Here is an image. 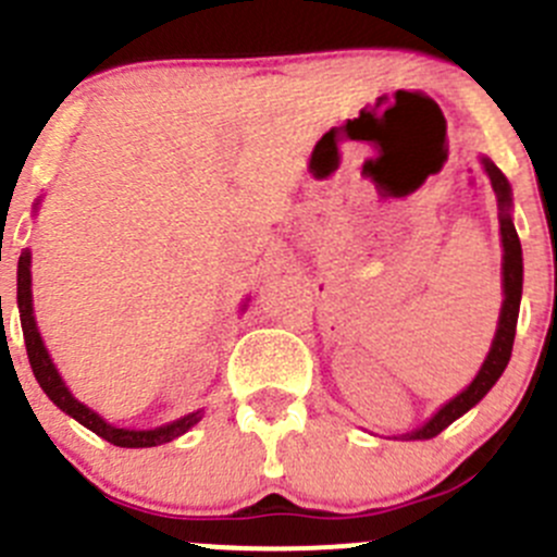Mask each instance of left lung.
<instances>
[{"instance_id": "1", "label": "left lung", "mask_w": 557, "mask_h": 557, "mask_svg": "<svg viewBox=\"0 0 557 557\" xmlns=\"http://www.w3.org/2000/svg\"><path fill=\"white\" fill-rule=\"evenodd\" d=\"M485 164L487 177H491L493 190H496L498 199V223H502V245H504V263H502V274H504V305H502V314H498V329L496 336H493L491 352H487L485 363L480 367L476 377L471 380V385L466 391H460L458 396L450 398L434 418L429 420L420 429L409 431L404 434V440H434L436 434L447 429V425L455 423L460 414L469 412L474 404H480L485 398V393L491 391L493 385L498 383V377L507 369L509 356H512V345H515V329H518V312H520V296H522V247H520V237L515 232L512 223V188H509V180L504 177L502 170L493 164L491 159H482Z\"/></svg>"}]
</instances>
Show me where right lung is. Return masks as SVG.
Returning a JSON list of instances; mask_svg holds the SVG:
<instances>
[{
    "instance_id": "1",
    "label": "right lung",
    "mask_w": 557,
    "mask_h": 557,
    "mask_svg": "<svg viewBox=\"0 0 557 557\" xmlns=\"http://www.w3.org/2000/svg\"><path fill=\"white\" fill-rule=\"evenodd\" d=\"M18 312H21V329H24V342H26V356H29L32 372H35L39 387L48 393L50 401L66 412L70 418H75L77 423L86 425L88 431H94L97 436L110 442L115 447H156V445H166V442L177 440L183 436L190 425H196L201 420V409L199 412H190L185 418L174 420V423L159 425V429H145V431H134V429H117V425L107 423L104 418H99L94 409H88L86 404L77 401L75 396L70 393V387L64 385L61 380L59 369L53 367L50 361L48 350H45V342L37 331V320H35V305H32V252L24 250L18 258Z\"/></svg>"
}]
</instances>
